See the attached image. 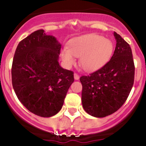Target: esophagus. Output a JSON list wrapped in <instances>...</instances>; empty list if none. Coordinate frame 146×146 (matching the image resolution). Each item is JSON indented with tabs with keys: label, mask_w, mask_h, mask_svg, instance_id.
Instances as JSON below:
<instances>
[{
	"label": "esophagus",
	"mask_w": 146,
	"mask_h": 146,
	"mask_svg": "<svg viewBox=\"0 0 146 146\" xmlns=\"http://www.w3.org/2000/svg\"><path fill=\"white\" fill-rule=\"evenodd\" d=\"M79 78H80V76H79V75L78 74V73H74V78H75V80H78L79 79Z\"/></svg>",
	"instance_id": "1"
}]
</instances>
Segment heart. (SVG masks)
Listing matches in <instances>:
<instances>
[{
  "label": "heart",
  "mask_w": 146,
  "mask_h": 146,
  "mask_svg": "<svg viewBox=\"0 0 146 146\" xmlns=\"http://www.w3.org/2000/svg\"><path fill=\"white\" fill-rule=\"evenodd\" d=\"M113 49L114 46L110 39L89 34L70 39L67 48L61 50V55L67 66L75 64L73 56L79 57L80 67L85 70H92L105 64L112 55Z\"/></svg>",
  "instance_id": "obj_1"
}]
</instances>
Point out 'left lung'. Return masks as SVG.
Listing matches in <instances>:
<instances>
[{
    "label": "left lung",
    "instance_id": "1",
    "mask_svg": "<svg viewBox=\"0 0 146 146\" xmlns=\"http://www.w3.org/2000/svg\"><path fill=\"white\" fill-rule=\"evenodd\" d=\"M114 52L101 68L82 76V104L90 115L98 118L113 114L124 104L134 82L135 66L131 48L117 32Z\"/></svg>",
    "mask_w": 146,
    "mask_h": 146
}]
</instances>
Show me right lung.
I'll return each instance as SVG.
<instances>
[{
    "mask_svg": "<svg viewBox=\"0 0 146 146\" xmlns=\"http://www.w3.org/2000/svg\"><path fill=\"white\" fill-rule=\"evenodd\" d=\"M61 45L54 36L39 29L20 42L12 65V84L20 102L42 117L62 108L73 72L58 64Z\"/></svg>",
    "mask_w": 146,
    "mask_h": 146,
    "instance_id": "add662e5",
    "label": "right lung"
}]
</instances>
